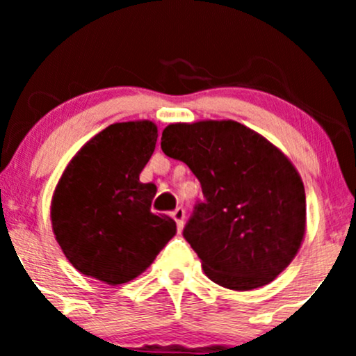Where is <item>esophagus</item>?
Returning <instances> with one entry per match:
<instances>
[{"mask_svg":"<svg viewBox=\"0 0 356 356\" xmlns=\"http://www.w3.org/2000/svg\"><path fill=\"white\" fill-rule=\"evenodd\" d=\"M172 218L175 219V222H177V229L181 231L184 227V220H186V209H184L182 206H179L177 209L172 212Z\"/></svg>","mask_w":356,"mask_h":356,"instance_id":"obj_1","label":"esophagus"}]
</instances>
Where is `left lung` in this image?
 Listing matches in <instances>:
<instances>
[{
	"instance_id": "left-lung-1",
	"label": "left lung",
	"mask_w": 356,
	"mask_h": 356,
	"mask_svg": "<svg viewBox=\"0 0 356 356\" xmlns=\"http://www.w3.org/2000/svg\"><path fill=\"white\" fill-rule=\"evenodd\" d=\"M161 147L201 182L182 234L209 280L236 291L275 280L305 236V187L291 162L232 120L170 124Z\"/></svg>"
}]
</instances>
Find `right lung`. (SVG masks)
I'll use <instances>...</instances> for the list:
<instances>
[{
	"label": "right lung",
	"mask_w": 356,
	"mask_h": 356,
	"mask_svg": "<svg viewBox=\"0 0 356 356\" xmlns=\"http://www.w3.org/2000/svg\"><path fill=\"white\" fill-rule=\"evenodd\" d=\"M152 122H122L97 134L65 169L51 202V224L65 256L83 275L108 284L137 277L177 232L154 214V182L138 175L154 154Z\"/></svg>",
	"instance_id": "1"
}]
</instances>
